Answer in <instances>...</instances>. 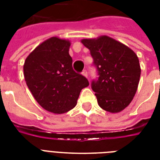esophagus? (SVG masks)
I'll return each mask as SVG.
<instances>
[{"instance_id": "1", "label": "esophagus", "mask_w": 160, "mask_h": 160, "mask_svg": "<svg viewBox=\"0 0 160 160\" xmlns=\"http://www.w3.org/2000/svg\"><path fill=\"white\" fill-rule=\"evenodd\" d=\"M82 75L85 76V77L88 78V73H87V70H83V72H82Z\"/></svg>"}]
</instances>
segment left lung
<instances>
[{"label":"left lung","mask_w":160,"mask_h":160,"mask_svg":"<svg viewBox=\"0 0 160 160\" xmlns=\"http://www.w3.org/2000/svg\"><path fill=\"white\" fill-rule=\"evenodd\" d=\"M81 43L90 51L99 79L91 84L100 108L119 113L134 99L141 69L139 58L131 49L107 36L83 39Z\"/></svg>","instance_id":"left-lung-1"}]
</instances>
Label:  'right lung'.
<instances>
[{"instance_id": "obj_1", "label": "right lung", "mask_w": 160, "mask_h": 160, "mask_svg": "<svg viewBox=\"0 0 160 160\" xmlns=\"http://www.w3.org/2000/svg\"><path fill=\"white\" fill-rule=\"evenodd\" d=\"M70 41L53 36L40 44L26 57L24 76L39 105L54 114L72 109L89 81L72 68Z\"/></svg>"}]
</instances>
